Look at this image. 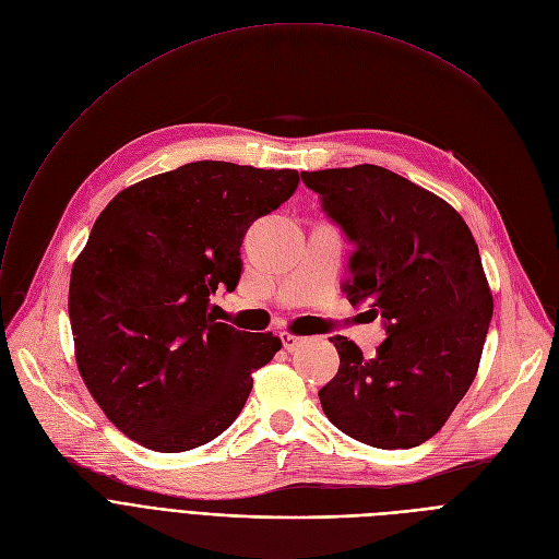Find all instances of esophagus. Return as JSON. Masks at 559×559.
<instances>
[{
    "instance_id": "34e87169",
    "label": "esophagus",
    "mask_w": 559,
    "mask_h": 559,
    "mask_svg": "<svg viewBox=\"0 0 559 559\" xmlns=\"http://www.w3.org/2000/svg\"><path fill=\"white\" fill-rule=\"evenodd\" d=\"M280 336H282V343H284V348H286L288 353H294L296 348H300V345L307 341L305 336H298V334H294V332H282Z\"/></svg>"
}]
</instances>
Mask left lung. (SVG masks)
Here are the masks:
<instances>
[{
	"mask_svg": "<svg viewBox=\"0 0 559 559\" xmlns=\"http://www.w3.org/2000/svg\"><path fill=\"white\" fill-rule=\"evenodd\" d=\"M302 181L355 243L345 296L382 316L389 334L373 359L345 336L330 338L341 364L318 391L323 412L361 443L420 445L480 366L493 298L475 238L445 200L373 164L302 173Z\"/></svg>",
	"mask_w": 559,
	"mask_h": 559,
	"instance_id": "obj_1",
	"label": "left lung"
}]
</instances>
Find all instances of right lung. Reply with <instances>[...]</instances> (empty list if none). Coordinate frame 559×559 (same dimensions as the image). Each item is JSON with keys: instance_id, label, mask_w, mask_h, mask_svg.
<instances>
[{"instance_id": "add662e5", "label": "right lung", "mask_w": 559, "mask_h": 559, "mask_svg": "<svg viewBox=\"0 0 559 559\" xmlns=\"http://www.w3.org/2000/svg\"><path fill=\"white\" fill-rule=\"evenodd\" d=\"M300 183L298 170L195 162L120 191L74 259V359L99 409L156 453H183L241 414L252 373L282 348L209 313L241 277L248 227Z\"/></svg>"}]
</instances>
